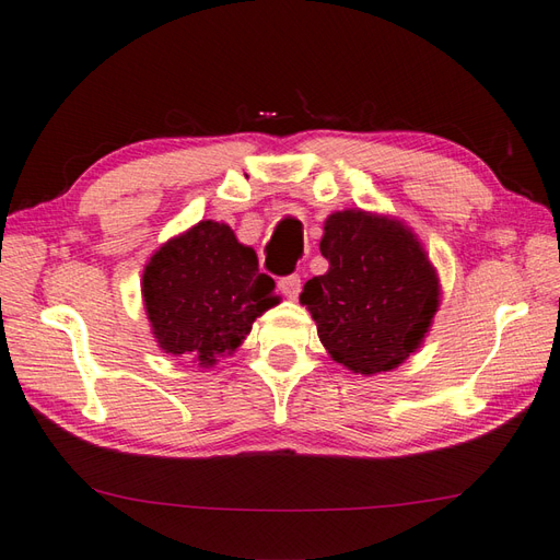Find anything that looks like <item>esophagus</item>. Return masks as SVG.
Listing matches in <instances>:
<instances>
[{
    "mask_svg": "<svg viewBox=\"0 0 560 560\" xmlns=\"http://www.w3.org/2000/svg\"><path fill=\"white\" fill-rule=\"evenodd\" d=\"M300 285H303V281H300V277H298V275H289V277L279 279V289H281V293H283L285 298H291V300H295V298L300 295Z\"/></svg>",
    "mask_w": 560,
    "mask_h": 560,
    "instance_id": "esophagus-1",
    "label": "esophagus"
}]
</instances>
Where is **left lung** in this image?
Here are the masks:
<instances>
[{
    "label": "left lung",
    "mask_w": 560,
    "mask_h": 560,
    "mask_svg": "<svg viewBox=\"0 0 560 560\" xmlns=\"http://www.w3.org/2000/svg\"><path fill=\"white\" fill-rule=\"evenodd\" d=\"M328 271L305 283L328 354L354 374H381L421 346L440 305L438 275L405 224L364 210L334 212L319 243Z\"/></svg>",
    "instance_id": "8db88e82"
}]
</instances>
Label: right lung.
I'll return each mask as SVG.
<instances>
[{
  "mask_svg": "<svg viewBox=\"0 0 560 560\" xmlns=\"http://www.w3.org/2000/svg\"><path fill=\"white\" fill-rule=\"evenodd\" d=\"M141 291L158 346L200 366L232 354L279 303L255 250L212 220L167 241L143 269Z\"/></svg>",
  "mask_w": 560,
  "mask_h": 560,
  "instance_id": "obj_1",
  "label": "right lung"
}]
</instances>
